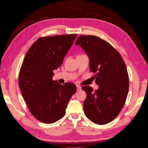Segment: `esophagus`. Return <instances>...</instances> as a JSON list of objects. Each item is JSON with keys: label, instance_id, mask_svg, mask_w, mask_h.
<instances>
[{"label": "esophagus", "instance_id": "obj_1", "mask_svg": "<svg viewBox=\"0 0 148 148\" xmlns=\"http://www.w3.org/2000/svg\"><path fill=\"white\" fill-rule=\"evenodd\" d=\"M81 90V87L80 86H79V85H77V91H79Z\"/></svg>", "mask_w": 148, "mask_h": 148}]
</instances>
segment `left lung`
Instances as JSON below:
<instances>
[{"label":"left lung","instance_id":"1","mask_svg":"<svg viewBox=\"0 0 148 148\" xmlns=\"http://www.w3.org/2000/svg\"><path fill=\"white\" fill-rule=\"evenodd\" d=\"M76 45H79L88 56L90 70L99 88L85 86L84 112L93 123L105 125L117 117L126 101L129 81L125 62L114 48L95 36H80Z\"/></svg>","mask_w":148,"mask_h":148}]
</instances>
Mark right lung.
<instances>
[{"label":"right lung","instance_id":"add662e5","mask_svg":"<svg viewBox=\"0 0 148 148\" xmlns=\"http://www.w3.org/2000/svg\"><path fill=\"white\" fill-rule=\"evenodd\" d=\"M77 34L42 37L28 50L19 73V86L30 112L47 124L65 115L67 103L76 92L71 83L64 85L53 80Z\"/></svg>","mask_w":148,"mask_h":148}]
</instances>
